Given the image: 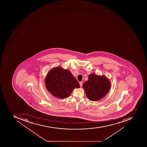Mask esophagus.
Masks as SVG:
<instances>
[{"mask_svg": "<svg viewBox=\"0 0 147 147\" xmlns=\"http://www.w3.org/2000/svg\"><path fill=\"white\" fill-rule=\"evenodd\" d=\"M80 87H82V86L83 82H82V81H81V82H80Z\"/></svg>", "mask_w": 147, "mask_h": 147, "instance_id": "obj_1", "label": "esophagus"}]
</instances>
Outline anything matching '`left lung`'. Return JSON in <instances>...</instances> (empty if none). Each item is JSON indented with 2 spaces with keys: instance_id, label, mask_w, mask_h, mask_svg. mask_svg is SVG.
<instances>
[{
  "instance_id": "left-lung-1",
  "label": "left lung",
  "mask_w": 147,
  "mask_h": 147,
  "mask_svg": "<svg viewBox=\"0 0 147 147\" xmlns=\"http://www.w3.org/2000/svg\"><path fill=\"white\" fill-rule=\"evenodd\" d=\"M111 82L105 76L91 74L88 80L84 82L83 88L87 97L92 101L100 100L109 92Z\"/></svg>"
}]
</instances>
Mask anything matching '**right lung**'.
<instances>
[{"instance_id":"1","label":"right lung","mask_w":147,"mask_h":147,"mask_svg":"<svg viewBox=\"0 0 147 147\" xmlns=\"http://www.w3.org/2000/svg\"><path fill=\"white\" fill-rule=\"evenodd\" d=\"M45 84L47 90L54 97L60 99L69 97L75 88L80 87L71 71L60 66L53 68L48 72Z\"/></svg>"}]
</instances>
